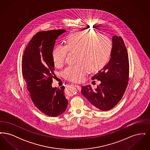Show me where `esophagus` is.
Listing matches in <instances>:
<instances>
[{
  "label": "esophagus",
  "instance_id": "34e87169",
  "mask_svg": "<svg viewBox=\"0 0 150 150\" xmlns=\"http://www.w3.org/2000/svg\"><path fill=\"white\" fill-rule=\"evenodd\" d=\"M75 86L77 88V89H78L79 91H80V90H81V87H80V85H79L78 84H75Z\"/></svg>",
  "mask_w": 150,
  "mask_h": 150
}]
</instances>
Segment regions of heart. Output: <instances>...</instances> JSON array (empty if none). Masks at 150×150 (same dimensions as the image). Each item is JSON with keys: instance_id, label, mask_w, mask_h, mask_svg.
<instances>
[{"instance_id": "obj_1", "label": "heart", "mask_w": 150, "mask_h": 150, "mask_svg": "<svg viewBox=\"0 0 150 150\" xmlns=\"http://www.w3.org/2000/svg\"><path fill=\"white\" fill-rule=\"evenodd\" d=\"M112 50L111 40L106 36L89 31L73 32L67 36L65 45H57L52 52L54 65L64 64L68 52L76 53V64L67 67L64 71L65 78L81 81L89 71L100 70L110 57Z\"/></svg>"}]
</instances>
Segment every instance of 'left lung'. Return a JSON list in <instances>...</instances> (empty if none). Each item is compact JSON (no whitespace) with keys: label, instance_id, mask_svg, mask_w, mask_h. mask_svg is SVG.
I'll list each match as a JSON object with an SVG mask.
<instances>
[{"label":"left lung","instance_id":"left-lung-1","mask_svg":"<svg viewBox=\"0 0 150 150\" xmlns=\"http://www.w3.org/2000/svg\"><path fill=\"white\" fill-rule=\"evenodd\" d=\"M129 74L128 55L121 36L112 37L111 58L106 65L92 78L100 84L93 89L83 86L81 92L95 109L107 111L121 100L128 86Z\"/></svg>","mask_w":150,"mask_h":150}]
</instances>
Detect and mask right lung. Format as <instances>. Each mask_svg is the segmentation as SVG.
I'll return each instance as SVG.
<instances>
[{
	"instance_id": "obj_1",
	"label": "right lung",
	"mask_w": 150,
	"mask_h": 150,
	"mask_svg": "<svg viewBox=\"0 0 150 150\" xmlns=\"http://www.w3.org/2000/svg\"><path fill=\"white\" fill-rule=\"evenodd\" d=\"M65 32L59 29L38 33L26 47L22 61V76L31 100L38 110L52 117L62 114L68 104L64 86H52L55 75L52 52L57 38Z\"/></svg>"
}]
</instances>
